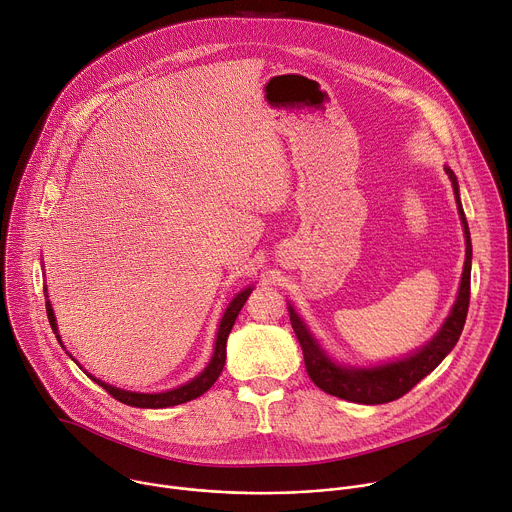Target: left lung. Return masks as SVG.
Returning <instances> with one entry per match:
<instances>
[{
	"mask_svg": "<svg viewBox=\"0 0 512 512\" xmlns=\"http://www.w3.org/2000/svg\"><path fill=\"white\" fill-rule=\"evenodd\" d=\"M446 174L452 180V188L456 194V204L458 212L464 225V237H466V261H464V271H462V281L458 289V298L456 304L446 318L444 326L440 328L423 348L415 350L413 354L391 360L385 364H379V367H369V369H356V367H344V364L334 362L324 348L318 344V340L312 336L304 320L298 316L294 306L289 304V320L291 328H294L300 346L304 350V362H306V371L310 379L314 381L316 387L322 391L352 401V403H362V405H381L395 401L409 393L423 377H427L437 364H440L456 346L464 324H466V314L470 306V271H472V241H470V229L466 223V214L462 210L460 202V186L456 174L446 166Z\"/></svg>",
	"mask_w": 512,
	"mask_h": 512,
	"instance_id": "obj_1",
	"label": "left lung"
}]
</instances>
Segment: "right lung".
I'll use <instances>...</instances> for the list:
<instances>
[{
	"mask_svg": "<svg viewBox=\"0 0 512 512\" xmlns=\"http://www.w3.org/2000/svg\"><path fill=\"white\" fill-rule=\"evenodd\" d=\"M251 291H253V287H245L243 291H239V294L233 298V302L227 306V310H225V314L221 318V326H218V332H216V342H214V352H212L210 362L206 364V369L198 377H194L186 385H180V387H176L172 391H164V393H133V391H125V389H117L113 385H107L105 381H101V379H97L93 375H89V377L99 387H103L111 397H115L117 401H121L125 405H131V407H141V409H164V407L180 405V403H186V401H192V399L204 395L214 385L218 375H221L223 369H225L227 338H229V334L233 330V324H235L241 308L245 306L247 298L251 296ZM46 314H48L50 328H52V332L56 334V338H58V342L62 346V340H60V334H58V326H56V318H54V310L50 306V300H46ZM72 360H75V358H72Z\"/></svg>",
	"mask_w": 512,
	"mask_h": 512,
	"instance_id": "obj_1",
	"label": "right lung"
}]
</instances>
